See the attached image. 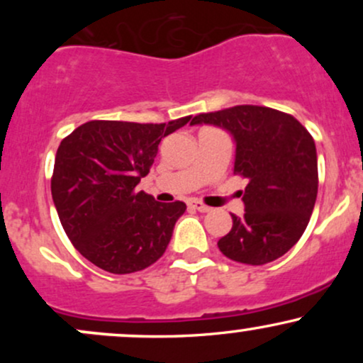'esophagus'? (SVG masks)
<instances>
[{
	"instance_id": "1",
	"label": "esophagus",
	"mask_w": 363,
	"mask_h": 363,
	"mask_svg": "<svg viewBox=\"0 0 363 363\" xmlns=\"http://www.w3.org/2000/svg\"><path fill=\"white\" fill-rule=\"evenodd\" d=\"M189 206L191 208H194V210H198V211H201V213H208V211L211 210L210 206H206V205H203L201 201H196V199H193V201H189Z\"/></svg>"
}]
</instances>
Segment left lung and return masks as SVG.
Wrapping results in <instances>:
<instances>
[{"instance_id": "8db88e82", "label": "left lung", "mask_w": 363, "mask_h": 363, "mask_svg": "<svg viewBox=\"0 0 363 363\" xmlns=\"http://www.w3.org/2000/svg\"><path fill=\"white\" fill-rule=\"evenodd\" d=\"M191 124L222 128L235 143L234 174L247 179L244 215L218 240L228 259L259 266L289 252L309 223L318 198V152L294 116L235 106L194 116Z\"/></svg>"}]
</instances>
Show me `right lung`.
I'll use <instances>...</instances> for the list:
<instances>
[{
    "label": "right lung",
    "instance_id": "obj_1",
    "mask_svg": "<svg viewBox=\"0 0 363 363\" xmlns=\"http://www.w3.org/2000/svg\"><path fill=\"white\" fill-rule=\"evenodd\" d=\"M89 121L61 141L51 179L52 201L77 251L101 269L126 274L160 259L182 201L158 203L136 189L162 138L189 123Z\"/></svg>",
    "mask_w": 363,
    "mask_h": 363
}]
</instances>
